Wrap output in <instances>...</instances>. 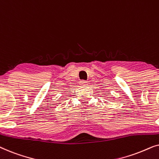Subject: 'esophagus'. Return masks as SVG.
Listing matches in <instances>:
<instances>
[{
	"label": "esophagus",
	"instance_id": "esophagus-1",
	"mask_svg": "<svg viewBox=\"0 0 159 159\" xmlns=\"http://www.w3.org/2000/svg\"><path fill=\"white\" fill-rule=\"evenodd\" d=\"M80 85L82 86H85L87 85V84H88V82L85 81V80H81V81L80 82Z\"/></svg>",
	"mask_w": 159,
	"mask_h": 159
}]
</instances>
